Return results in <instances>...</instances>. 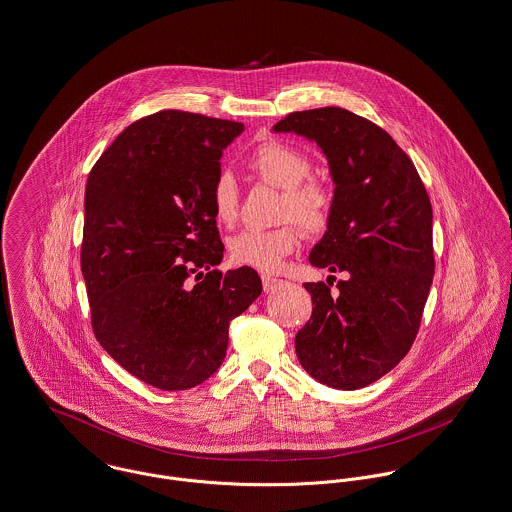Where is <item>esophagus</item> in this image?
Listing matches in <instances>:
<instances>
[{"instance_id":"1","label":"esophagus","mask_w":512,"mask_h":512,"mask_svg":"<svg viewBox=\"0 0 512 512\" xmlns=\"http://www.w3.org/2000/svg\"><path fill=\"white\" fill-rule=\"evenodd\" d=\"M261 280H263V288H265V292H273L276 286L280 284V280H278L276 276L263 275L261 276Z\"/></svg>"}]
</instances>
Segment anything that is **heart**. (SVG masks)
<instances>
[{
    "label": "heart",
    "instance_id": "obj_1",
    "mask_svg": "<svg viewBox=\"0 0 512 512\" xmlns=\"http://www.w3.org/2000/svg\"><path fill=\"white\" fill-rule=\"evenodd\" d=\"M249 169L263 181L284 191L280 208L282 218H294L306 232H323L329 218L333 195L310 175V161L298 148L267 140L259 144L247 159ZM210 208L218 224L232 226L239 214L236 179L230 173H220L210 189ZM298 230L294 224H282L269 230L247 228L230 239V257L237 265L259 271H276L284 257L298 245Z\"/></svg>",
    "mask_w": 512,
    "mask_h": 512
}]
</instances>
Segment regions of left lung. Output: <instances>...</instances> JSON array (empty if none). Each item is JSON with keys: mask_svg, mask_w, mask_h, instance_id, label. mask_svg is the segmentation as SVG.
Segmentation results:
<instances>
[{"mask_svg": "<svg viewBox=\"0 0 512 512\" xmlns=\"http://www.w3.org/2000/svg\"><path fill=\"white\" fill-rule=\"evenodd\" d=\"M315 142L327 159L333 206L310 263L347 273L333 296L306 282L312 317L294 345L304 370L335 390H358L409 353L434 276L433 206L394 138L347 109L290 113L273 126Z\"/></svg>", "mask_w": 512, "mask_h": 512, "instance_id": "8db88e82", "label": "left lung"}]
</instances>
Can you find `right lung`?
Listing matches in <instances>:
<instances>
[{
	"label": "right lung",
	"instance_id": "1",
	"mask_svg": "<svg viewBox=\"0 0 512 512\" xmlns=\"http://www.w3.org/2000/svg\"><path fill=\"white\" fill-rule=\"evenodd\" d=\"M241 122L161 111L124 128L85 187L81 273L97 341L138 380L189 390L224 362L230 321L261 294L251 267L220 273L210 208Z\"/></svg>",
	"mask_w": 512,
	"mask_h": 512
}]
</instances>
